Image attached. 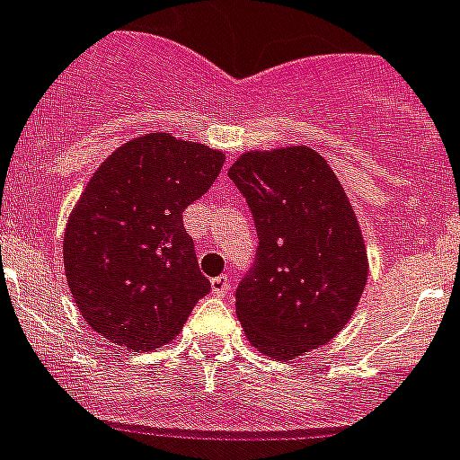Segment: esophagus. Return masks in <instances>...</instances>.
I'll list each match as a JSON object with an SVG mask.
<instances>
[{
	"instance_id": "1",
	"label": "esophagus",
	"mask_w": 460,
	"mask_h": 460,
	"mask_svg": "<svg viewBox=\"0 0 460 460\" xmlns=\"http://www.w3.org/2000/svg\"><path fill=\"white\" fill-rule=\"evenodd\" d=\"M210 287H213V294L215 296H226V294H229V289H231V282H229V278H226V275H219V278H215L213 282H210Z\"/></svg>"
}]
</instances>
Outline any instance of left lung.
Instances as JSON below:
<instances>
[{"mask_svg":"<svg viewBox=\"0 0 460 460\" xmlns=\"http://www.w3.org/2000/svg\"><path fill=\"white\" fill-rule=\"evenodd\" d=\"M259 245L235 289L252 347L291 361L341 333L368 279L361 226L331 166L313 147L245 153L231 164Z\"/></svg>","mask_w":460,"mask_h":460,"instance_id":"1","label":"left lung"}]
</instances>
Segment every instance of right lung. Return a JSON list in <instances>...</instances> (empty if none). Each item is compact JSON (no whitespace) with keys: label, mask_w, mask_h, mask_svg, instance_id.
Here are the masks:
<instances>
[{"label":"right lung","mask_w":460,"mask_h":460,"mask_svg":"<svg viewBox=\"0 0 460 460\" xmlns=\"http://www.w3.org/2000/svg\"><path fill=\"white\" fill-rule=\"evenodd\" d=\"M225 155L171 134L119 146L87 182L64 231V273L90 329L150 351L181 333L210 291L182 213L222 171Z\"/></svg>","instance_id":"obj_1"}]
</instances>
